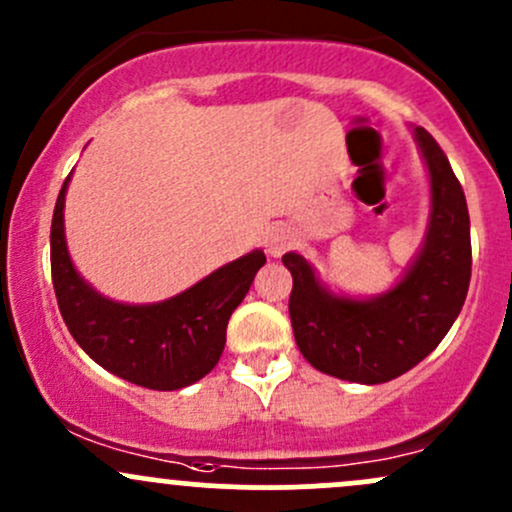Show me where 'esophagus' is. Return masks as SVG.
<instances>
[{
  "label": "esophagus",
  "mask_w": 512,
  "mask_h": 512,
  "mask_svg": "<svg viewBox=\"0 0 512 512\" xmlns=\"http://www.w3.org/2000/svg\"><path fill=\"white\" fill-rule=\"evenodd\" d=\"M295 236L293 232H290L288 227H280V224H276V227H268L266 234H263V246H266V254L278 258L283 256L285 251L293 246Z\"/></svg>",
  "instance_id": "34e87169"
}]
</instances>
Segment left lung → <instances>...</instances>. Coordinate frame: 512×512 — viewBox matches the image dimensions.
<instances>
[{
	"label": "left lung",
	"instance_id": "1",
	"mask_svg": "<svg viewBox=\"0 0 512 512\" xmlns=\"http://www.w3.org/2000/svg\"><path fill=\"white\" fill-rule=\"evenodd\" d=\"M430 175V219L420 251L398 283L373 298L332 293L305 256H283L293 276L290 322L300 354L342 381H393L437 349L466 300L471 229L466 197L447 156L422 126L412 129Z\"/></svg>",
	"mask_w": 512,
	"mask_h": 512
}]
</instances>
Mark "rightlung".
I'll use <instances>...</instances> for the list:
<instances>
[{
    "mask_svg": "<svg viewBox=\"0 0 512 512\" xmlns=\"http://www.w3.org/2000/svg\"><path fill=\"white\" fill-rule=\"evenodd\" d=\"M58 192L51 224V273L60 315L92 361L114 376L151 390H178L205 378L227 342L232 312L249 293L261 249L224 263L183 293L148 305L104 298L75 268L65 241V192Z\"/></svg>",
    "mask_w": 512,
    "mask_h": 512,
    "instance_id": "obj_1",
    "label": "right lung"
}]
</instances>
